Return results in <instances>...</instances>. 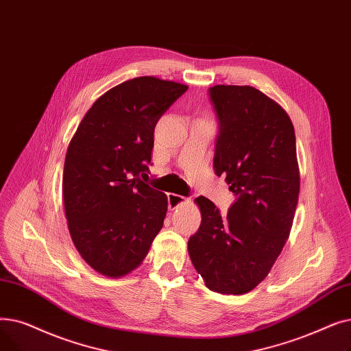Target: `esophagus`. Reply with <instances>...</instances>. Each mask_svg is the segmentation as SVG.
<instances>
[{"label": "esophagus", "mask_w": 351, "mask_h": 351, "mask_svg": "<svg viewBox=\"0 0 351 351\" xmlns=\"http://www.w3.org/2000/svg\"><path fill=\"white\" fill-rule=\"evenodd\" d=\"M189 203H191V202L186 197H182L180 194H174V193L169 194V207H170V210H176V208L184 206V204H189Z\"/></svg>", "instance_id": "obj_1"}]
</instances>
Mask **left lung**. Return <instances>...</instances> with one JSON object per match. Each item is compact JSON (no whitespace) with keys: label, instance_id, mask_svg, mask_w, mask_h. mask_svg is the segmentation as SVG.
<instances>
[{"label":"left lung","instance_id":"obj_1","mask_svg":"<svg viewBox=\"0 0 351 351\" xmlns=\"http://www.w3.org/2000/svg\"><path fill=\"white\" fill-rule=\"evenodd\" d=\"M220 121L214 171L237 195L227 215L208 198L194 202L202 224L189 254L211 291L244 294L270 273L287 243L300 193L294 127L278 103L250 86H214Z\"/></svg>","mask_w":351,"mask_h":351}]
</instances>
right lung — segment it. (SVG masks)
Masks as SVG:
<instances>
[{"label":"right lung","instance_id":"right-lung-1","mask_svg":"<svg viewBox=\"0 0 351 351\" xmlns=\"http://www.w3.org/2000/svg\"><path fill=\"white\" fill-rule=\"evenodd\" d=\"M187 88L152 75L124 81L91 106L66 148V224L77 252L99 274L136 270L162 228L167 195L141 178L157 121Z\"/></svg>","mask_w":351,"mask_h":351}]
</instances>
